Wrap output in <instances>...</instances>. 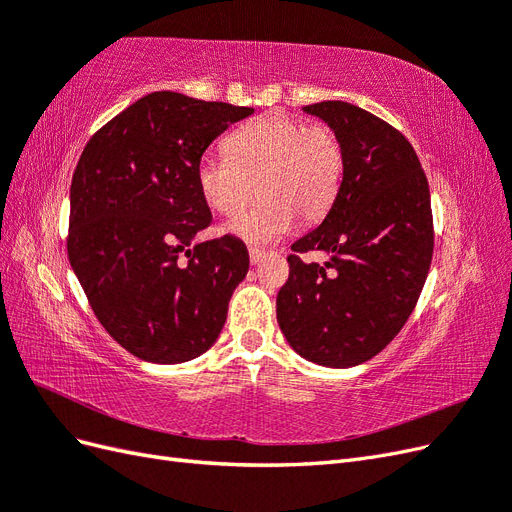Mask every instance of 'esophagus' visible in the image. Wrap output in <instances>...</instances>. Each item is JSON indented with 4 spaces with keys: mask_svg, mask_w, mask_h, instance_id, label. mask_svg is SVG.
Segmentation results:
<instances>
[{
    "mask_svg": "<svg viewBox=\"0 0 512 512\" xmlns=\"http://www.w3.org/2000/svg\"><path fill=\"white\" fill-rule=\"evenodd\" d=\"M262 258H265V250H260V247H250V262H252V265H258Z\"/></svg>",
    "mask_w": 512,
    "mask_h": 512,
    "instance_id": "34e87169",
    "label": "esophagus"
}]
</instances>
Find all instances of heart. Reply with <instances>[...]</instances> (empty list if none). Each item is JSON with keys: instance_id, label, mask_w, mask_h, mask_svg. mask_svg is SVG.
Instances as JSON below:
<instances>
[{"instance_id": "obj_1", "label": "heart", "mask_w": 512, "mask_h": 512, "mask_svg": "<svg viewBox=\"0 0 512 512\" xmlns=\"http://www.w3.org/2000/svg\"><path fill=\"white\" fill-rule=\"evenodd\" d=\"M228 156L203 153L196 164L200 196L215 213L235 215L255 193L252 209L226 224L247 243H273L294 220L316 224L333 207L344 177V145L333 128L282 113L254 117L226 138Z\"/></svg>"}]
</instances>
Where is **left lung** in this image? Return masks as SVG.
Returning a JSON list of instances; mask_svg holds the SVG:
<instances>
[{
	"label": "left lung",
	"instance_id": "left-lung-1",
	"mask_svg": "<svg viewBox=\"0 0 512 512\" xmlns=\"http://www.w3.org/2000/svg\"><path fill=\"white\" fill-rule=\"evenodd\" d=\"M344 145V177L327 218L294 241L277 322L303 359L324 367L369 361L401 331L433 254L427 177L408 138L350 102L303 106ZM327 251L324 266L305 251Z\"/></svg>",
	"mask_w": 512,
	"mask_h": 512
}]
</instances>
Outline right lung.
<instances>
[{"label":"right lung","mask_w":512,"mask_h":512,"mask_svg":"<svg viewBox=\"0 0 512 512\" xmlns=\"http://www.w3.org/2000/svg\"><path fill=\"white\" fill-rule=\"evenodd\" d=\"M252 113L153 91L91 136L74 168L70 265L106 333L138 359L192 361L222 333L250 254L232 235L192 245L211 224L196 164Z\"/></svg>","instance_id":"1"}]
</instances>
